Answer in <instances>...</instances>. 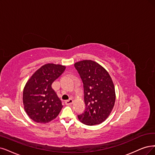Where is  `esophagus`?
<instances>
[{
    "instance_id": "1",
    "label": "esophagus",
    "mask_w": 155,
    "mask_h": 155,
    "mask_svg": "<svg viewBox=\"0 0 155 155\" xmlns=\"http://www.w3.org/2000/svg\"><path fill=\"white\" fill-rule=\"evenodd\" d=\"M73 103V100L71 99V98H70V99H69L68 100H66V101H65V104H66V105H71Z\"/></svg>"
}]
</instances>
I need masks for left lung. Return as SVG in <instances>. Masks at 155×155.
<instances>
[{
    "mask_svg": "<svg viewBox=\"0 0 155 155\" xmlns=\"http://www.w3.org/2000/svg\"><path fill=\"white\" fill-rule=\"evenodd\" d=\"M84 84L85 109L78 119L93 126L105 121L111 113L116 100L115 87L105 69L91 60L74 63Z\"/></svg>",
    "mask_w": 155,
    "mask_h": 155,
    "instance_id": "left-lung-1",
    "label": "left lung"
}]
</instances>
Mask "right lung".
Returning a JSON list of instances; mask_svg holds the SVG:
<instances>
[{
	"label": "right lung",
	"mask_w": 155,
	"mask_h": 155,
	"mask_svg": "<svg viewBox=\"0 0 155 155\" xmlns=\"http://www.w3.org/2000/svg\"><path fill=\"white\" fill-rule=\"evenodd\" d=\"M65 69V66L46 64L26 83L23 91V103L27 115L34 121L49 123L59 115L63 106L51 84Z\"/></svg>",
	"instance_id": "add662e5"
}]
</instances>
